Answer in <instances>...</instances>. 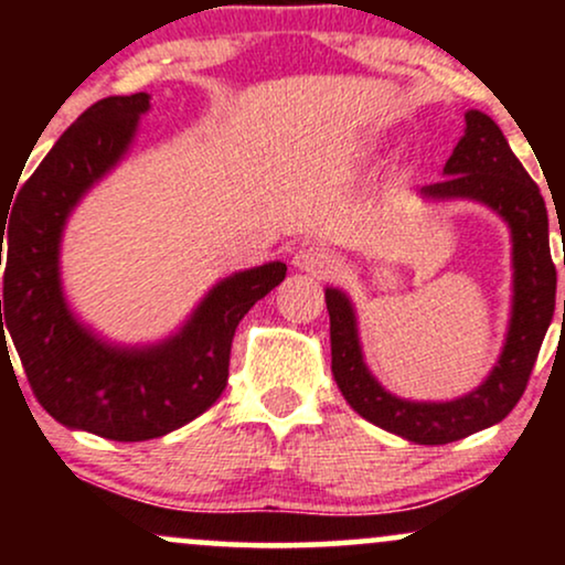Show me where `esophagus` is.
I'll use <instances>...</instances> for the list:
<instances>
[{"label": "esophagus", "instance_id": "34e87169", "mask_svg": "<svg viewBox=\"0 0 565 565\" xmlns=\"http://www.w3.org/2000/svg\"><path fill=\"white\" fill-rule=\"evenodd\" d=\"M295 265L300 270H308V274L313 276H334L337 270L342 268L340 265V257L334 255V252L323 249V246H305V249H300L295 255Z\"/></svg>", "mask_w": 565, "mask_h": 565}]
</instances>
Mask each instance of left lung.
Segmentation results:
<instances>
[{
  "mask_svg": "<svg viewBox=\"0 0 565 565\" xmlns=\"http://www.w3.org/2000/svg\"><path fill=\"white\" fill-rule=\"evenodd\" d=\"M462 140L446 161L440 183L425 185V199H472L491 206L512 233V316L497 366L476 391L446 404H419L387 393L372 377L361 353L353 305L345 291L327 289L332 374L345 401L382 430L438 446L502 423L526 391L542 340L555 313V265L550 257L547 206L540 185L510 151L502 129L481 111L465 114ZM565 265V263H563ZM565 310V302H563Z\"/></svg>",
  "mask_w": 565,
  "mask_h": 565,
  "instance_id": "8db88e82",
  "label": "left lung"
}]
</instances>
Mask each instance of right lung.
I'll list each match as a JSON object with an SVG mask.
<instances>
[{
  "mask_svg": "<svg viewBox=\"0 0 565 565\" xmlns=\"http://www.w3.org/2000/svg\"><path fill=\"white\" fill-rule=\"evenodd\" d=\"M148 108L146 93L89 106L25 180L12 217L0 223V246L8 242L0 353L8 350V329L44 412L108 440L167 436L215 404L228 382L238 321L287 276L284 263H265L223 278L185 327L159 345H108L74 319L57 265L63 225L84 193L119 164Z\"/></svg>",
  "mask_w": 565,
  "mask_h": 565,
  "instance_id": "add662e5",
  "label": "right lung"
}]
</instances>
